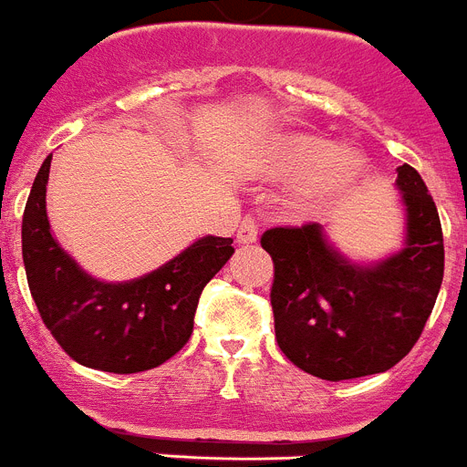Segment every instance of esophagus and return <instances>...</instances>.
Wrapping results in <instances>:
<instances>
[{"label":"esophagus","instance_id":"34e87169","mask_svg":"<svg viewBox=\"0 0 467 467\" xmlns=\"http://www.w3.org/2000/svg\"><path fill=\"white\" fill-rule=\"evenodd\" d=\"M236 241L241 243V245H250V243L257 241V222H254L253 217L243 219L241 226H238L236 231Z\"/></svg>","mask_w":467,"mask_h":467}]
</instances>
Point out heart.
<instances>
[{"label":"heart","instance_id":"1","mask_svg":"<svg viewBox=\"0 0 467 467\" xmlns=\"http://www.w3.org/2000/svg\"><path fill=\"white\" fill-rule=\"evenodd\" d=\"M269 170L295 179L290 207L300 217H324L361 184L368 162L352 146L314 134H285L269 149Z\"/></svg>","mask_w":467,"mask_h":467}]
</instances>
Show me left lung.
I'll return each mask as SVG.
<instances>
[{
	"instance_id": "obj_1",
	"label": "left lung",
	"mask_w": 467,
	"mask_h": 467,
	"mask_svg": "<svg viewBox=\"0 0 467 467\" xmlns=\"http://www.w3.org/2000/svg\"><path fill=\"white\" fill-rule=\"evenodd\" d=\"M404 243L376 262L337 250L321 224L269 229L274 328L281 352L321 380L389 370L411 352L444 278V238L428 186L397 167Z\"/></svg>"
}]
</instances>
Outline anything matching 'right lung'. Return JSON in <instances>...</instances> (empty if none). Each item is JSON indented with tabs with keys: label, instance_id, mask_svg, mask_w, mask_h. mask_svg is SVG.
<instances>
[{
	"label": "right lung",
	"instance_id": "add662e5",
	"mask_svg": "<svg viewBox=\"0 0 467 467\" xmlns=\"http://www.w3.org/2000/svg\"><path fill=\"white\" fill-rule=\"evenodd\" d=\"M39 167L23 213V265L44 326L78 364L139 373L165 364L189 342L207 281L231 260L234 238L202 236L153 272L130 281L87 274L51 234Z\"/></svg>",
	"mask_w": 467,
	"mask_h": 467
}]
</instances>
